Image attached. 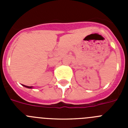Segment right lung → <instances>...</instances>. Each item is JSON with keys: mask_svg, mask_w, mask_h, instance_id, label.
<instances>
[{"mask_svg": "<svg viewBox=\"0 0 128 128\" xmlns=\"http://www.w3.org/2000/svg\"><path fill=\"white\" fill-rule=\"evenodd\" d=\"M24 86L26 87V88H32V86H26V85H23Z\"/></svg>", "mask_w": 128, "mask_h": 128, "instance_id": "1", "label": "right lung"}]
</instances>
